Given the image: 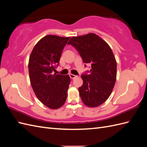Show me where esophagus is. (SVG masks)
I'll return each mask as SVG.
<instances>
[{
  "label": "esophagus",
  "mask_w": 147,
  "mask_h": 147,
  "mask_svg": "<svg viewBox=\"0 0 147 147\" xmlns=\"http://www.w3.org/2000/svg\"><path fill=\"white\" fill-rule=\"evenodd\" d=\"M69 76H70V78H72V79H74L77 77V75H75L74 74H69Z\"/></svg>",
  "instance_id": "1"
}]
</instances>
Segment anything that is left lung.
Segmentation results:
<instances>
[{"label": "left lung", "instance_id": "obj_1", "mask_svg": "<svg viewBox=\"0 0 147 147\" xmlns=\"http://www.w3.org/2000/svg\"><path fill=\"white\" fill-rule=\"evenodd\" d=\"M67 44L78 51L84 63L91 65L81 76L83 83L78 90L82 102L90 107L99 106L107 100L116 82L117 61L112 49L93 33L73 37Z\"/></svg>", "mask_w": 147, "mask_h": 147}]
</instances>
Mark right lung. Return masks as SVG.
<instances>
[{"label": "right lung", "instance_id": "right-lung-1", "mask_svg": "<svg viewBox=\"0 0 147 147\" xmlns=\"http://www.w3.org/2000/svg\"><path fill=\"white\" fill-rule=\"evenodd\" d=\"M70 37L48 35L35 45L29 57L30 84L37 98L48 108L63 106L67 96L69 75L52 74L59 65L62 52Z\"/></svg>", "mask_w": 147, "mask_h": 147}]
</instances>
